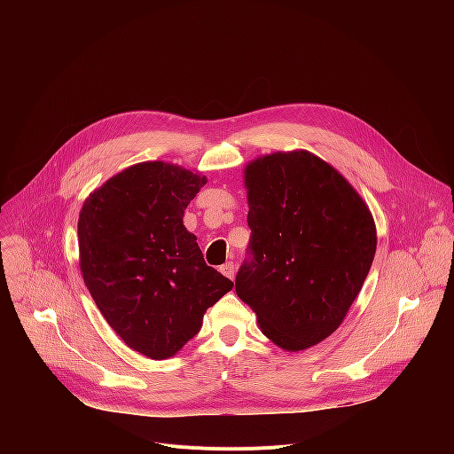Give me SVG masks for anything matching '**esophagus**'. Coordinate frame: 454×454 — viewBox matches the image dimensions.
Here are the masks:
<instances>
[{"label":"esophagus","instance_id":"obj_1","mask_svg":"<svg viewBox=\"0 0 454 454\" xmlns=\"http://www.w3.org/2000/svg\"><path fill=\"white\" fill-rule=\"evenodd\" d=\"M221 273L224 277H228L230 280H233L235 278V264L233 262H226L224 266H221Z\"/></svg>","mask_w":454,"mask_h":454}]
</instances>
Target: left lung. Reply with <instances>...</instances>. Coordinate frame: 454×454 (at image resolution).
I'll return each instance as SVG.
<instances>
[{
    "instance_id": "1",
    "label": "left lung",
    "mask_w": 454,
    "mask_h": 454,
    "mask_svg": "<svg viewBox=\"0 0 454 454\" xmlns=\"http://www.w3.org/2000/svg\"><path fill=\"white\" fill-rule=\"evenodd\" d=\"M251 261L237 296L287 352L329 338L372 268L377 231L357 190L309 151L273 153L244 168Z\"/></svg>"
}]
</instances>
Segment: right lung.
Returning <instances> with one entry per match:
<instances>
[{
	"mask_svg": "<svg viewBox=\"0 0 454 454\" xmlns=\"http://www.w3.org/2000/svg\"><path fill=\"white\" fill-rule=\"evenodd\" d=\"M207 176L144 161L93 190L79 215V264L121 341L151 359L176 356L233 282L207 266L183 214Z\"/></svg>",
	"mask_w": 454,
	"mask_h": 454,
	"instance_id": "right-lung-1",
	"label": "right lung"
}]
</instances>
